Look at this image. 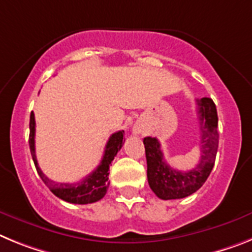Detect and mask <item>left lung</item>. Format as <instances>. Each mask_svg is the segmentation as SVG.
Wrapping results in <instances>:
<instances>
[{
    "instance_id": "8db88e82",
    "label": "left lung",
    "mask_w": 252,
    "mask_h": 252,
    "mask_svg": "<svg viewBox=\"0 0 252 252\" xmlns=\"http://www.w3.org/2000/svg\"><path fill=\"white\" fill-rule=\"evenodd\" d=\"M200 120V159L189 171H179L167 165L158 139H143L147 158V179L152 191L163 200L189 196L203 187L211 174L218 150V115L209 97L196 100Z\"/></svg>"
}]
</instances>
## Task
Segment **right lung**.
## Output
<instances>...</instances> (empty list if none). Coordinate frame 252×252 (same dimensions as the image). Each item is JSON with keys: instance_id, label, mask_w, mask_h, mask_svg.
Masks as SVG:
<instances>
[{"instance_id": "1", "label": "right lung", "mask_w": 252, "mask_h": 252, "mask_svg": "<svg viewBox=\"0 0 252 252\" xmlns=\"http://www.w3.org/2000/svg\"><path fill=\"white\" fill-rule=\"evenodd\" d=\"M30 135H29V146L30 152H32V161L35 163L36 171L41 180L53 192L54 195L58 196L64 202L73 203V204H90L95 203L100 199H102L108 191L109 188V166L113 162L114 157L117 156L120 148L123 147L124 143V130L111 134L108 143L105 146V152L102 156L101 162L97 167L94 170L89 176L78 183L68 184V183H54L50 179H48L43 171L40 170L36 161V155H35V117L32 111L30 114Z\"/></svg>"}]
</instances>
